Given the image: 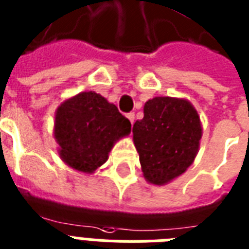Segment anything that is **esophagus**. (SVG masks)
Wrapping results in <instances>:
<instances>
[{"label": "esophagus", "instance_id": "34e87169", "mask_svg": "<svg viewBox=\"0 0 249 249\" xmlns=\"http://www.w3.org/2000/svg\"><path fill=\"white\" fill-rule=\"evenodd\" d=\"M126 118H128L129 120H130L131 125H133V123H134V119H135V115H134V112H129V114H126Z\"/></svg>", "mask_w": 249, "mask_h": 249}]
</instances>
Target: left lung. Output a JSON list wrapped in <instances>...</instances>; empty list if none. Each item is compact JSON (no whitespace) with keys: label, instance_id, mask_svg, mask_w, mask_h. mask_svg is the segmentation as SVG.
Here are the masks:
<instances>
[{"label":"left lung","instance_id":"left-lung-1","mask_svg":"<svg viewBox=\"0 0 249 249\" xmlns=\"http://www.w3.org/2000/svg\"><path fill=\"white\" fill-rule=\"evenodd\" d=\"M202 137L199 116L188 101L155 97L144 105V116L133 125V139L143 175L163 185L195 161Z\"/></svg>","mask_w":249,"mask_h":249}]
</instances>
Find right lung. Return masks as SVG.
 <instances>
[{
    "label": "right lung",
    "instance_id": "1",
    "mask_svg": "<svg viewBox=\"0 0 249 249\" xmlns=\"http://www.w3.org/2000/svg\"><path fill=\"white\" fill-rule=\"evenodd\" d=\"M130 130V121L118 107L94 92L79 93L65 101L54 118L60 156L83 173H93L104 165L114 143Z\"/></svg>",
    "mask_w": 249,
    "mask_h": 249
}]
</instances>
